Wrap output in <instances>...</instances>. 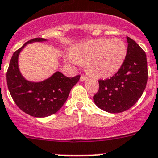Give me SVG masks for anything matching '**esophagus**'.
Returning <instances> with one entry per match:
<instances>
[{
  "instance_id": "34e87169",
  "label": "esophagus",
  "mask_w": 158,
  "mask_h": 158,
  "mask_svg": "<svg viewBox=\"0 0 158 158\" xmlns=\"http://www.w3.org/2000/svg\"><path fill=\"white\" fill-rule=\"evenodd\" d=\"M87 76H86V75H82L80 76V80L81 81H84V80H86V79H87Z\"/></svg>"
}]
</instances>
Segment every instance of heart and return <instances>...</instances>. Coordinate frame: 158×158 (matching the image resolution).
I'll return each instance as SVG.
<instances>
[{
	"mask_svg": "<svg viewBox=\"0 0 158 158\" xmlns=\"http://www.w3.org/2000/svg\"><path fill=\"white\" fill-rule=\"evenodd\" d=\"M127 56V47L119 39H98L78 45L72 50V63L86 62V69L94 77H108L116 73Z\"/></svg>",
	"mask_w": 158,
	"mask_h": 158,
	"instance_id": "obj_1",
	"label": "heart"
}]
</instances>
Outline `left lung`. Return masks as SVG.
<instances>
[{
    "label": "left lung",
    "mask_w": 158,
    "mask_h": 158,
    "mask_svg": "<svg viewBox=\"0 0 158 158\" xmlns=\"http://www.w3.org/2000/svg\"><path fill=\"white\" fill-rule=\"evenodd\" d=\"M127 52L123 65L110 79H99L93 97L96 106L109 113L126 111L138 102L148 79L145 52L131 38L127 37Z\"/></svg>",
    "instance_id": "8db88e82"
}]
</instances>
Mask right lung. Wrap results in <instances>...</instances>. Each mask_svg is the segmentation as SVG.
<instances>
[{"instance_id": "obj_1", "label": "right lung", "mask_w": 158, "mask_h": 158, "mask_svg": "<svg viewBox=\"0 0 158 158\" xmlns=\"http://www.w3.org/2000/svg\"><path fill=\"white\" fill-rule=\"evenodd\" d=\"M44 40L43 38H34L14 52L6 74L8 88L15 103L22 111L37 118L50 116L58 111L80 77L76 75L68 78L56 71L49 79L40 83H31L23 78L18 68L20 51L27 44Z\"/></svg>"}]
</instances>
